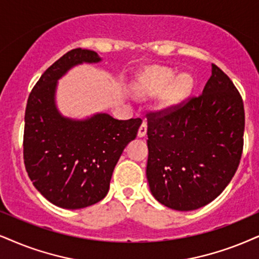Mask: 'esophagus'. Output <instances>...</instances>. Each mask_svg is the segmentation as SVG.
<instances>
[{"label":"esophagus","mask_w":259,"mask_h":259,"mask_svg":"<svg viewBox=\"0 0 259 259\" xmlns=\"http://www.w3.org/2000/svg\"><path fill=\"white\" fill-rule=\"evenodd\" d=\"M147 134V123L143 120L142 124H141L140 129H139V133H137V135H139L140 137H143Z\"/></svg>","instance_id":"obj_1"}]
</instances>
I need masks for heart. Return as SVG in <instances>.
I'll list each match as a JSON object with an SVG mask.
<instances>
[{"label": "heart", "instance_id": "heart-1", "mask_svg": "<svg viewBox=\"0 0 259 259\" xmlns=\"http://www.w3.org/2000/svg\"><path fill=\"white\" fill-rule=\"evenodd\" d=\"M175 78V71L169 68L155 67L143 75L139 84V92L142 96H152L165 88L160 103L162 106H172L184 99L194 87V80L188 74Z\"/></svg>", "mask_w": 259, "mask_h": 259}]
</instances>
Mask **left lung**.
Instances as JSON below:
<instances>
[{
	"label": "left lung",
	"instance_id": "1",
	"mask_svg": "<svg viewBox=\"0 0 259 259\" xmlns=\"http://www.w3.org/2000/svg\"><path fill=\"white\" fill-rule=\"evenodd\" d=\"M146 175L155 199L175 210H195L230 184L244 147L243 98L230 77L211 64L197 97L147 113Z\"/></svg>",
	"mask_w": 259,
	"mask_h": 259
}]
</instances>
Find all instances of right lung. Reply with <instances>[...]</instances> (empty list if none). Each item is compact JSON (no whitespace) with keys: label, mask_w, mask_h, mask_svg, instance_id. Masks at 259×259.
<instances>
[{"label":"right lung","mask_w":259,"mask_h":259,"mask_svg":"<svg viewBox=\"0 0 259 259\" xmlns=\"http://www.w3.org/2000/svg\"><path fill=\"white\" fill-rule=\"evenodd\" d=\"M100 61L96 51L73 49L50 65L29 93L25 111L24 162L29 179L57 207L80 209L107 195L112 172L141 118L98 113L84 120L62 117L55 105L57 80L74 65Z\"/></svg>","instance_id":"1"}]
</instances>
